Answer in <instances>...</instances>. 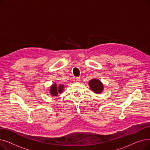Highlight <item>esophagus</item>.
<instances>
[{
    "label": "esophagus",
    "mask_w": 150,
    "mask_h": 150,
    "mask_svg": "<svg viewBox=\"0 0 150 150\" xmlns=\"http://www.w3.org/2000/svg\"><path fill=\"white\" fill-rule=\"evenodd\" d=\"M80 78H78V77H74L73 78V81H75V82H80Z\"/></svg>",
    "instance_id": "1"
}]
</instances>
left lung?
Listing matches in <instances>:
<instances>
[{
	"mask_svg": "<svg viewBox=\"0 0 150 150\" xmlns=\"http://www.w3.org/2000/svg\"><path fill=\"white\" fill-rule=\"evenodd\" d=\"M89 86L91 90L96 93H101L103 91V84L97 79H92L89 81Z\"/></svg>",
	"mask_w": 150,
	"mask_h": 150,
	"instance_id": "obj_1",
	"label": "left lung"
}]
</instances>
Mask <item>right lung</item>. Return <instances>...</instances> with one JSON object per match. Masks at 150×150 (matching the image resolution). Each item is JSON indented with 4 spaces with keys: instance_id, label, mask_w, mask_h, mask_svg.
<instances>
[{
    "instance_id": "obj_1",
    "label": "right lung",
    "mask_w": 150,
    "mask_h": 150,
    "mask_svg": "<svg viewBox=\"0 0 150 150\" xmlns=\"http://www.w3.org/2000/svg\"><path fill=\"white\" fill-rule=\"evenodd\" d=\"M64 85L59 84L57 86V84H53L50 86V93L52 96H57L58 93H61L64 90Z\"/></svg>"
}]
</instances>
